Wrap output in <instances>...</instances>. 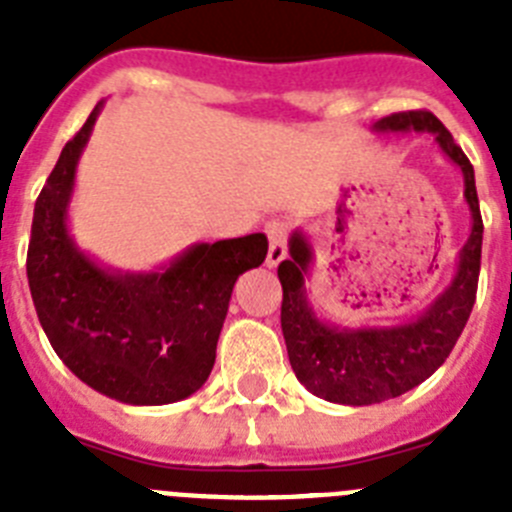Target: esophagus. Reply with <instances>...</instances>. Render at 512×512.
<instances>
[{
	"label": "esophagus",
	"instance_id": "esophagus-1",
	"mask_svg": "<svg viewBox=\"0 0 512 512\" xmlns=\"http://www.w3.org/2000/svg\"><path fill=\"white\" fill-rule=\"evenodd\" d=\"M266 235H269V256H266V264L274 269V266H279L287 259V223L284 220H269L266 223Z\"/></svg>",
	"mask_w": 512,
	"mask_h": 512
}]
</instances>
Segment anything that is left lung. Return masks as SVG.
Returning a JSON list of instances; mask_svg holds the SVG:
<instances>
[{
	"label": "left lung",
	"instance_id": "obj_1",
	"mask_svg": "<svg viewBox=\"0 0 512 512\" xmlns=\"http://www.w3.org/2000/svg\"><path fill=\"white\" fill-rule=\"evenodd\" d=\"M379 133H433L436 143L464 174V200L472 212V233L459 253V269L431 307L392 328H336L315 318L305 295V274L312 248L297 230L289 241V259L277 269L282 282V333L289 364L312 395L338 405H374L392 400L431 377L467 325L477 300L482 261V215H479L474 169L433 112L408 110L387 115L374 125Z\"/></svg>",
	"mask_w": 512,
	"mask_h": 512
}]
</instances>
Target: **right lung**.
<instances>
[{"label":"right lung","mask_w":512,"mask_h":512,"mask_svg":"<svg viewBox=\"0 0 512 512\" xmlns=\"http://www.w3.org/2000/svg\"><path fill=\"white\" fill-rule=\"evenodd\" d=\"M102 102L63 146L33 212L27 282L53 351L92 390L169 405L207 382L235 279L266 259V235L197 243L148 274L102 269L66 225L79 156Z\"/></svg>","instance_id":"1"}]
</instances>
